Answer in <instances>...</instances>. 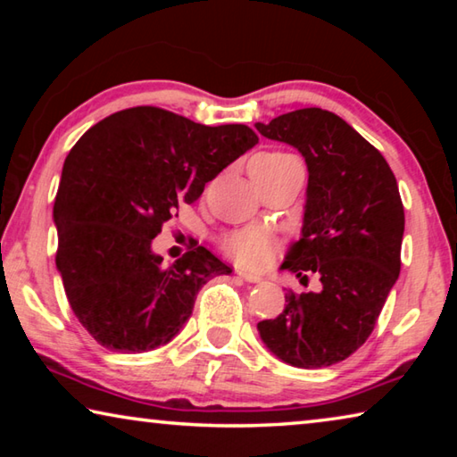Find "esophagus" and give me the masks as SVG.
<instances>
[{"instance_id":"1","label":"esophagus","mask_w":457,"mask_h":457,"mask_svg":"<svg viewBox=\"0 0 457 457\" xmlns=\"http://www.w3.org/2000/svg\"><path fill=\"white\" fill-rule=\"evenodd\" d=\"M236 276L239 278V280H245L250 284H258L262 282V278L258 274H250V272H244V270H236Z\"/></svg>"}]
</instances>
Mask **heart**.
<instances>
[{"label": "heart", "instance_id": "heart-1", "mask_svg": "<svg viewBox=\"0 0 457 457\" xmlns=\"http://www.w3.org/2000/svg\"><path fill=\"white\" fill-rule=\"evenodd\" d=\"M294 161L298 159L290 153L270 151V153L258 154V157L252 161V167L276 169V167L294 163ZM220 247L221 252L226 253L229 260H234L237 266L260 268L272 258L276 242L264 228L247 226V228L228 231V234L220 239Z\"/></svg>", "mask_w": 457, "mask_h": 457}]
</instances>
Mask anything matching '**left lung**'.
<instances>
[{"label":"left lung","mask_w":457,"mask_h":457,"mask_svg":"<svg viewBox=\"0 0 457 457\" xmlns=\"http://www.w3.org/2000/svg\"><path fill=\"white\" fill-rule=\"evenodd\" d=\"M256 129L303 153L308 167L303 237L282 270L320 292L286 294L276 319L258 322L278 359L300 369L345 361L365 345L401 270L405 212L389 163L349 122L300 108Z\"/></svg>","instance_id":"left-lung-1"}]
</instances>
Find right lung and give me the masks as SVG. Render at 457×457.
<instances>
[{
    "label": "right lung",
    "mask_w": 457,
    "mask_h": 457,
    "mask_svg": "<svg viewBox=\"0 0 457 457\" xmlns=\"http://www.w3.org/2000/svg\"><path fill=\"white\" fill-rule=\"evenodd\" d=\"M256 143L245 125L207 127L159 106L125 108L79 138L54 201L56 266L72 312L98 345L143 353L169 343L201 286L231 272L204 245L165 268L151 242Z\"/></svg>",
    "instance_id": "1"
}]
</instances>
